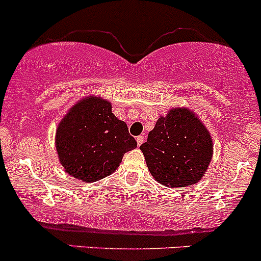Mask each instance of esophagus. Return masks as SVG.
<instances>
[{"label": "esophagus", "instance_id": "34e87169", "mask_svg": "<svg viewBox=\"0 0 261 261\" xmlns=\"http://www.w3.org/2000/svg\"><path fill=\"white\" fill-rule=\"evenodd\" d=\"M136 141H138V145L140 146L141 144H143L144 141H145V139H144V136L140 135V136H138V138H136Z\"/></svg>", "mask_w": 261, "mask_h": 261}]
</instances>
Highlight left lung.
Masks as SVG:
<instances>
[{
    "mask_svg": "<svg viewBox=\"0 0 261 261\" xmlns=\"http://www.w3.org/2000/svg\"><path fill=\"white\" fill-rule=\"evenodd\" d=\"M150 173L168 187L197 183L212 159L211 136L189 110H170L160 117L140 146Z\"/></svg>",
    "mask_w": 261,
    "mask_h": 261,
    "instance_id": "obj_1",
    "label": "left lung"
}]
</instances>
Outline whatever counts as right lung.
<instances>
[{
  "instance_id": "1",
  "label": "right lung",
  "mask_w": 261,
  "mask_h": 261,
  "mask_svg": "<svg viewBox=\"0 0 261 261\" xmlns=\"http://www.w3.org/2000/svg\"><path fill=\"white\" fill-rule=\"evenodd\" d=\"M136 140L127 125L111 111V103L87 97L59 123L55 138L59 160L67 173L84 181H96L114 173Z\"/></svg>"
}]
</instances>
